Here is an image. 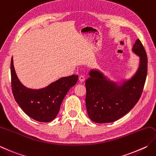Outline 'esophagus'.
<instances>
[{"mask_svg": "<svg viewBox=\"0 0 156 156\" xmlns=\"http://www.w3.org/2000/svg\"><path fill=\"white\" fill-rule=\"evenodd\" d=\"M84 79H85V77H84V75H80V76H79V80H80L81 82H83L84 80Z\"/></svg>", "mask_w": 156, "mask_h": 156, "instance_id": "1", "label": "esophagus"}]
</instances>
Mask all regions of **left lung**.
<instances>
[{"label": "left lung", "mask_w": 156, "mask_h": 156, "mask_svg": "<svg viewBox=\"0 0 156 156\" xmlns=\"http://www.w3.org/2000/svg\"><path fill=\"white\" fill-rule=\"evenodd\" d=\"M133 51L140 57L139 68L122 84L108 80L97 70L90 71V77L85 82L86 107L88 117L94 122L118 120L129 112L141 97L147 77V57L139 39L133 45Z\"/></svg>", "instance_id": "left-lung-1"}]
</instances>
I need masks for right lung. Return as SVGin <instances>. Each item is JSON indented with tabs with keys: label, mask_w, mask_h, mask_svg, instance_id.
Segmentation results:
<instances>
[{
	"label": "right lung",
	"mask_w": 156,
	"mask_h": 156,
	"mask_svg": "<svg viewBox=\"0 0 156 156\" xmlns=\"http://www.w3.org/2000/svg\"><path fill=\"white\" fill-rule=\"evenodd\" d=\"M11 88L14 98L22 110L36 121L48 122L56 118L67 93L78 80V76L61 78L41 89H31L21 83L11 62Z\"/></svg>",
	"instance_id": "right-lung-1"
}]
</instances>
